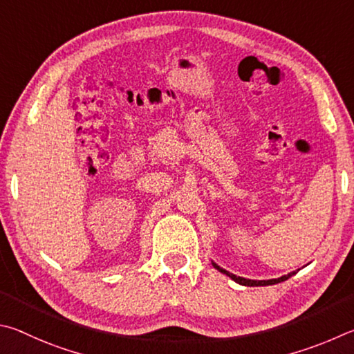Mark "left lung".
<instances>
[{
  "label": "left lung",
  "mask_w": 354,
  "mask_h": 354,
  "mask_svg": "<svg viewBox=\"0 0 354 354\" xmlns=\"http://www.w3.org/2000/svg\"><path fill=\"white\" fill-rule=\"evenodd\" d=\"M213 266L218 270H221L222 274H225V275H228L232 278V280H234L236 283H239V284H243V286H269V284H277V283H281V281H286L289 277H292L295 272H292V274H288V275H284V277H280V278H277V280H261V281H257V280H247V278H243V277H236V275H233V274H230V272H227V270H224L222 268H219L218 264L216 263H213Z\"/></svg>",
  "instance_id": "obj_1"
}]
</instances>
